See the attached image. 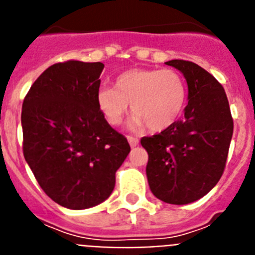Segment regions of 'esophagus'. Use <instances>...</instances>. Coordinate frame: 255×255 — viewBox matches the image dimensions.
<instances>
[{"label": "esophagus", "instance_id": "1", "mask_svg": "<svg viewBox=\"0 0 255 255\" xmlns=\"http://www.w3.org/2000/svg\"><path fill=\"white\" fill-rule=\"evenodd\" d=\"M127 140H128V142H129L130 147H134V146L138 145V138H137V137L127 136Z\"/></svg>", "mask_w": 255, "mask_h": 255}]
</instances>
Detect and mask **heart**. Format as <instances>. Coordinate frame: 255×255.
<instances>
[{
    "instance_id": "obj_1",
    "label": "heart",
    "mask_w": 255,
    "mask_h": 255,
    "mask_svg": "<svg viewBox=\"0 0 255 255\" xmlns=\"http://www.w3.org/2000/svg\"><path fill=\"white\" fill-rule=\"evenodd\" d=\"M97 106L110 126L118 127L128 112L134 114L130 128L161 132L176 123L187 104V86L174 69H129L115 79V88L103 86Z\"/></svg>"
}]
</instances>
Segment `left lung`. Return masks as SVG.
Masks as SVG:
<instances>
[{
	"label": "left lung",
	"mask_w": 255,
	"mask_h": 255,
	"mask_svg": "<svg viewBox=\"0 0 255 255\" xmlns=\"http://www.w3.org/2000/svg\"><path fill=\"white\" fill-rule=\"evenodd\" d=\"M187 82L185 117L160 133L142 137L149 154L150 190L168 204H189L213 189L222 177L234 132L222 85L198 64L170 60Z\"/></svg>",
	"instance_id": "8db88e82"
}]
</instances>
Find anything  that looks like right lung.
Listing matches in <instances>:
<instances>
[{"mask_svg":"<svg viewBox=\"0 0 255 255\" xmlns=\"http://www.w3.org/2000/svg\"><path fill=\"white\" fill-rule=\"evenodd\" d=\"M103 63L69 60L39 75L23 101V152L48 198L87 209L109 198L129 154L97 106Z\"/></svg>","mask_w":255,"mask_h":255,"instance_id":"add662e5","label":"right lung"}]
</instances>
